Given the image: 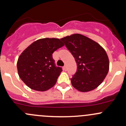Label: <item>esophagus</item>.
<instances>
[{"mask_svg":"<svg viewBox=\"0 0 126 126\" xmlns=\"http://www.w3.org/2000/svg\"><path fill=\"white\" fill-rule=\"evenodd\" d=\"M63 69H64V71H67V69H68V68H67V66L65 65L64 67H63Z\"/></svg>","mask_w":126,"mask_h":126,"instance_id":"1","label":"esophagus"}]
</instances>
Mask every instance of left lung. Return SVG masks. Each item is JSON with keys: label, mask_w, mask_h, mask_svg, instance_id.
<instances>
[{"label": "left lung", "mask_w": 126, "mask_h": 126, "mask_svg": "<svg viewBox=\"0 0 126 126\" xmlns=\"http://www.w3.org/2000/svg\"><path fill=\"white\" fill-rule=\"evenodd\" d=\"M77 63V71L71 79L74 88L81 92L94 90L102 83L109 70V60L104 48L81 34L61 38Z\"/></svg>", "instance_id": "8db88e82"}]
</instances>
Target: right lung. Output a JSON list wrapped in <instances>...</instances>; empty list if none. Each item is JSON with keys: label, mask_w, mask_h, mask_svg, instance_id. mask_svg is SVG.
Returning a JSON list of instances; mask_svg holds the SVG:
<instances>
[{"label": "right lung", "mask_w": 126, "mask_h": 126, "mask_svg": "<svg viewBox=\"0 0 126 126\" xmlns=\"http://www.w3.org/2000/svg\"><path fill=\"white\" fill-rule=\"evenodd\" d=\"M64 44L58 38H42L28 46L19 57V76L27 87L39 91L55 85L62 68L55 66L52 54Z\"/></svg>", "instance_id": "right-lung-1"}]
</instances>
